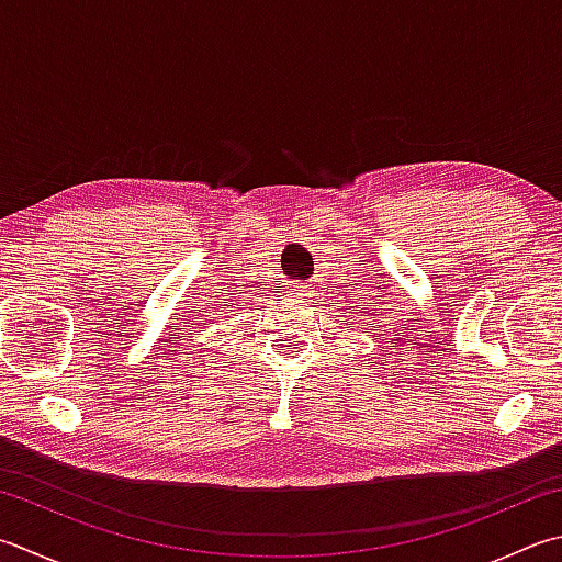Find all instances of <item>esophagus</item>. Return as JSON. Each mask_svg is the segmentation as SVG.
Listing matches in <instances>:
<instances>
[{"instance_id":"34e87169","label":"esophagus","mask_w":562,"mask_h":562,"mask_svg":"<svg viewBox=\"0 0 562 562\" xmlns=\"http://www.w3.org/2000/svg\"><path fill=\"white\" fill-rule=\"evenodd\" d=\"M289 293H291L293 301H305V295H311L308 289H305V285H295V289H291Z\"/></svg>"}]
</instances>
